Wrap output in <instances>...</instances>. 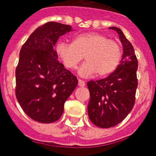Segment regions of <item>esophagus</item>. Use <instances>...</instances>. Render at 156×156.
Instances as JSON below:
<instances>
[{"instance_id": "34e87169", "label": "esophagus", "mask_w": 156, "mask_h": 156, "mask_svg": "<svg viewBox=\"0 0 156 156\" xmlns=\"http://www.w3.org/2000/svg\"><path fill=\"white\" fill-rule=\"evenodd\" d=\"M78 86H80V87H84L85 86L84 81H83L82 80H78Z\"/></svg>"}]
</instances>
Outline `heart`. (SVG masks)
<instances>
[{
  "mask_svg": "<svg viewBox=\"0 0 156 156\" xmlns=\"http://www.w3.org/2000/svg\"><path fill=\"white\" fill-rule=\"evenodd\" d=\"M56 56L65 68L76 69L83 56L86 61L78 69L82 77L104 76L115 70L121 60V47L116 41L99 33H84L74 38L73 43L59 41L55 48Z\"/></svg>",
  "mask_w": 156,
  "mask_h": 156,
  "instance_id": "heart-1",
  "label": "heart"
}]
</instances>
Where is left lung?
<instances>
[{"label":"left lung","instance_id":"left-lung-1","mask_svg":"<svg viewBox=\"0 0 156 156\" xmlns=\"http://www.w3.org/2000/svg\"><path fill=\"white\" fill-rule=\"evenodd\" d=\"M109 29L119 34L123 45L122 60L108 77L87 82L90 92L88 117L95 125L102 128L114 127L125 119L133 108L138 86V61L133 46L119 28Z\"/></svg>","mask_w":156,"mask_h":156}]
</instances>
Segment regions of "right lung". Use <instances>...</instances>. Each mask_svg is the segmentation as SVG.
<instances>
[{
	"mask_svg": "<svg viewBox=\"0 0 156 156\" xmlns=\"http://www.w3.org/2000/svg\"><path fill=\"white\" fill-rule=\"evenodd\" d=\"M70 25L48 22L37 28L24 44L16 69V96L33 120L53 123L64 112L67 99L77 86V78L58 61L54 46Z\"/></svg>",
	"mask_w": 156,
	"mask_h": 156,
	"instance_id": "obj_1",
	"label": "right lung"
}]
</instances>
